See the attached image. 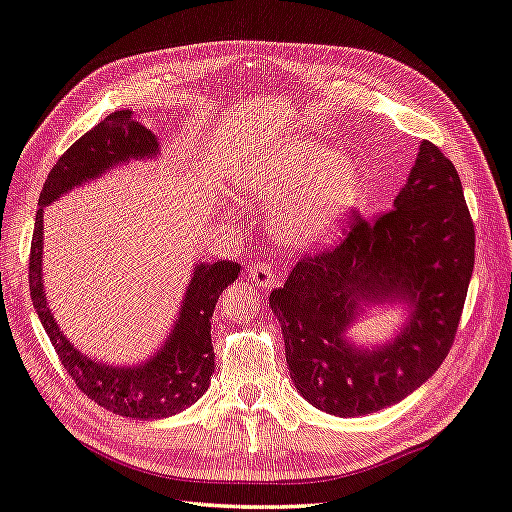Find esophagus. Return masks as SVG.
<instances>
[{
  "label": "esophagus",
  "instance_id": "esophagus-1",
  "mask_svg": "<svg viewBox=\"0 0 512 512\" xmlns=\"http://www.w3.org/2000/svg\"><path fill=\"white\" fill-rule=\"evenodd\" d=\"M248 279L250 284H255L257 288H270L275 284V270L266 266V264H257V266H250L248 270Z\"/></svg>",
  "mask_w": 512,
  "mask_h": 512
}]
</instances>
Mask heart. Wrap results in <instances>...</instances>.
<instances>
[{
    "mask_svg": "<svg viewBox=\"0 0 512 512\" xmlns=\"http://www.w3.org/2000/svg\"><path fill=\"white\" fill-rule=\"evenodd\" d=\"M235 182L273 208V233L293 250L330 242L362 197L353 159L313 139H282L250 155Z\"/></svg>",
    "mask_w": 512,
    "mask_h": 512,
    "instance_id": "obj_1",
    "label": "heart"
}]
</instances>
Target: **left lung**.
I'll list each match as a JSON object with an SVG mask.
<instances>
[{
    "label": "left lung",
    "instance_id": "obj_1",
    "mask_svg": "<svg viewBox=\"0 0 512 512\" xmlns=\"http://www.w3.org/2000/svg\"><path fill=\"white\" fill-rule=\"evenodd\" d=\"M393 206L373 224L355 215L342 244L304 257L270 293L290 379L328 415L359 417L402 402L453 346L475 228L457 170L435 144L419 146ZM373 305H402L405 326L384 345L357 347L347 330Z\"/></svg>",
    "mask_w": 512,
    "mask_h": 512
}]
</instances>
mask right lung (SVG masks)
Listing matches in <instances>:
<instances>
[{
    "instance_id": "add662e5",
    "label": "right lung",
    "mask_w": 512,
    "mask_h": 512,
    "mask_svg": "<svg viewBox=\"0 0 512 512\" xmlns=\"http://www.w3.org/2000/svg\"><path fill=\"white\" fill-rule=\"evenodd\" d=\"M159 155V139L150 133L133 110H115L104 122L70 146L50 168L39 195L33 244H30L28 284L33 306L50 344L55 346L66 373L84 395L110 413L133 419H164L193 406L210 386L215 353L210 342V319L219 295L239 275L237 262L195 264L184 290L182 306L168 337L157 353L139 364L110 366L93 359L64 335L50 313L44 288V208L73 188L99 179L110 168Z\"/></svg>"
}]
</instances>
